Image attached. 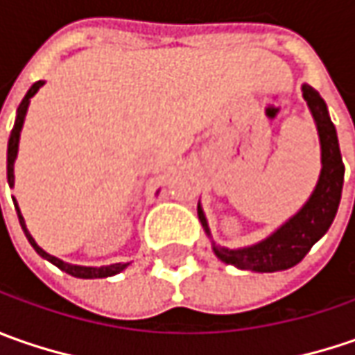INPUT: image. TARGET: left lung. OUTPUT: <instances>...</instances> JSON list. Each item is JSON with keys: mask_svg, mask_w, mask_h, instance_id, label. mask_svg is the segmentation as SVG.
<instances>
[{"mask_svg": "<svg viewBox=\"0 0 355 355\" xmlns=\"http://www.w3.org/2000/svg\"><path fill=\"white\" fill-rule=\"evenodd\" d=\"M302 94L316 120L320 136L322 171L318 185L306 201V205L265 241L245 249H225L213 245L215 254L227 265L257 272H275L291 268L306 257L312 245L330 229L334 221L344 185V162L338 146V134L320 94L308 85L302 87ZM198 213L201 225L209 233L201 207H198Z\"/></svg>", "mask_w": 355, "mask_h": 355, "instance_id": "1", "label": "left lung"}]
</instances>
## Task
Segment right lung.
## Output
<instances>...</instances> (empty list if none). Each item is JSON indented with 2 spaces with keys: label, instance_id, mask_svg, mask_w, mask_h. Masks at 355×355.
I'll return each instance as SVG.
<instances>
[{
  "label": "right lung",
  "instance_id": "add662e5",
  "mask_svg": "<svg viewBox=\"0 0 355 355\" xmlns=\"http://www.w3.org/2000/svg\"><path fill=\"white\" fill-rule=\"evenodd\" d=\"M43 87V80H37L31 89L27 90V94H25V98L21 101L19 108H17V118H15V124H13V130H11V136H9V144H7V182L9 185L13 187V162H15V157H17V148H19V132L21 126H23V120H25V112H27V106H29V98L33 96L37 90ZM15 209H17V217H19V223L21 229L25 231V237L29 239V243L33 245V249L43 259H47L51 261L55 266H59L61 270L64 272H69V275H73L76 279H104V277H112V275H118L120 270H124L128 265H122V263H114V265H108V266H78V265H69V263H64L61 259H57V257H53V254H49L45 252L37 243H35V239L29 235V231H27V227H25V221H23V217H21L19 207H17V201H15Z\"/></svg>",
  "mask_w": 355,
  "mask_h": 355
}]
</instances>
